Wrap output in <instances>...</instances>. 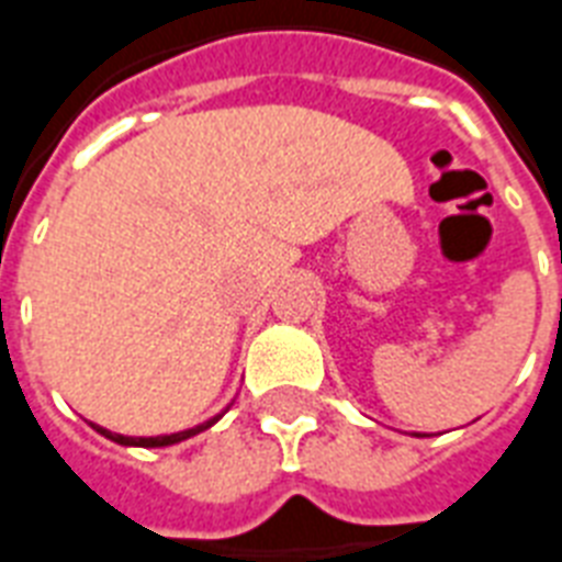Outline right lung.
I'll use <instances>...</instances> for the list:
<instances>
[{"label":"right lung","instance_id":"1","mask_svg":"<svg viewBox=\"0 0 562 562\" xmlns=\"http://www.w3.org/2000/svg\"><path fill=\"white\" fill-rule=\"evenodd\" d=\"M216 419H220V416H216ZM216 419L204 422V425H199V428L181 430V434H169V437H123V434H111V430L99 428V425H93V428L99 430V434H102V437H108V439H114V442H120V446H143V448H158V446H172V442H181V439L193 437V434H199V430L211 428V425H213V422H216Z\"/></svg>","mask_w":562,"mask_h":562}]
</instances>
